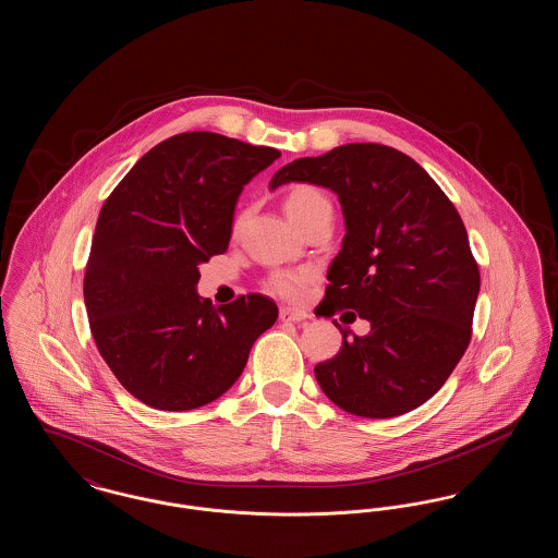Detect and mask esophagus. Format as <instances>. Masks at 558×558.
Listing matches in <instances>:
<instances>
[{
  "instance_id": "1",
  "label": "esophagus",
  "mask_w": 558,
  "mask_h": 558,
  "mask_svg": "<svg viewBox=\"0 0 558 558\" xmlns=\"http://www.w3.org/2000/svg\"><path fill=\"white\" fill-rule=\"evenodd\" d=\"M307 318L310 316L305 312H299V310H291V307H282L280 310V319L282 322H303V319Z\"/></svg>"
}]
</instances>
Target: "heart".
<instances>
[{"instance_id": "b5f03b06", "label": "heart", "mask_w": 558, "mask_h": 558, "mask_svg": "<svg viewBox=\"0 0 558 558\" xmlns=\"http://www.w3.org/2000/svg\"><path fill=\"white\" fill-rule=\"evenodd\" d=\"M328 198L314 186H294L284 198V211L292 221L303 230L319 213L328 211ZM314 280V271L310 267L301 269H278L267 278V289L282 299L296 301L305 291V287Z\"/></svg>"}]
</instances>
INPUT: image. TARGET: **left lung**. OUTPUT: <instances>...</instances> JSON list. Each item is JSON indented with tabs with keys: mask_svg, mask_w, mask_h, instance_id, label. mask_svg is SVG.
<instances>
[{
	"mask_svg": "<svg viewBox=\"0 0 558 558\" xmlns=\"http://www.w3.org/2000/svg\"><path fill=\"white\" fill-rule=\"evenodd\" d=\"M330 187L345 239L328 267L332 316L353 310L366 337L343 332L341 351L314 372L341 410L393 418L433 398L471 343L478 267L466 228L444 190L408 155L383 144H345L284 165L271 178Z\"/></svg>",
	"mask_w": 558,
	"mask_h": 558,
	"instance_id": "1",
	"label": "left lung"
}]
</instances>
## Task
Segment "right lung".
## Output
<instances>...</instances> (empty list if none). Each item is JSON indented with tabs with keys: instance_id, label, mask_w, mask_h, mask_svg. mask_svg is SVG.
<instances>
[{
	"instance_id": "right-lung-1",
	"label": "right lung",
	"mask_w": 558,
	"mask_h": 558,
	"mask_svg": "<svg viewBox=\"0 0 558 558\" xmlns=\"http://www.w3.org/2000/svg\"><path fill=\"white\" fill-rule=\"evenodd\" d=\"M278 157L219 133H178L110 192L83 299L108 368L146 405L184 412L221 398L278 318L257 292L219 307L196 292L198 266L228 248L242 187Z\"/></svg>"
}]
</instances>
